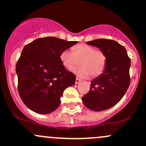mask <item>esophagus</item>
<instances>
[{
	"label": "esophagus",
	"mask_w": 146,
	"mask_h": 146,
	"mask_svg": "<svg viewBox=\"0 0 146 146\" xmlns=\"http://www.w3.org/2000/svg\"><path fill=\"white\" fill-rule=\"evenodd\" d=\"M80 81H81L80 79H79L78 78H76V80H75V84H79L80 82Z\"/></svg>",
	"instance_id": "obj_1"
}]
</instances>
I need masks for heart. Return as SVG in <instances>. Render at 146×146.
<instances>
[{
  "instance_id": "obj_1",
  "label": "heart",
  "mask_w": 146,
  "mask_h": 146,
  "mask_svg": "<svg viewBox=\"0 0 146 146\" xmlns=\"http://www.w3.org/2000/svg\"><path fill=\"white\" fill-rule=\"evenodd\" d=\"M73 53L64 50L60 53L62 64L68 71H73L81 65L75 73L80 78H86L91 75L98 77L104 73L106 67L107 58L103 51L95 49L91 45L82 43L72 48Z\"/></svg>"
}]
</instances>
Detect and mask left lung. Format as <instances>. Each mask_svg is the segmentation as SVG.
<instances>
[{
  "instance_id": "left-lung-1",
  "label": "left lung",
  "mask_w": 146,
  "mask_h": 146,
  "mask_svg": "<svg viewBox=\"0 0 146 146\" xmlns=\"http://www.w3.org/2000/svg\"><path fill=\"white\" fill-rule=\"evenodd\" d=\"M86 44L103 51L106 56L107 64L104 73L91 81L89 92L83 97L82 102L94 111L108 109L121 100L128 88L130 59L126 49L113 40L101 38Z\"/></svg>"
}]
</instances>
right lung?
Here are the masks:
<instances>
[{
    "instance_id": "obj_1",
    "label": "right lung",
    "mask_w": 146,
    "mask_h": 146,
    "mask_svg": "<svg viewBox=\"0 0 146 146\" xmlns=\"http://www.w3.org/2000/svg\"><path fill=\"white\" fill-rule=\"evenodd\" d=\"M77 43L45 37L25 46L16 71L20 97L29 109L48 114L59 106L64 90L74 84L76 79L62 65L60 53Z\"/></svg>"
}]
</instances>
